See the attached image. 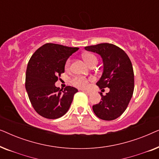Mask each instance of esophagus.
I'll use <instances>...</instances> for the list:
<instances>
[{"label": "esophagus", "instance_id": "esophagus-1", "mask_svg": "<svg viewBox=\"0 0 159 159\" xmlns=\"http://www.w3.org/2000/svg\"><path fill=\"white\" fill-rule=\"evenodd\" d=\"M82 90V91H83L84 93H88V95H90V93H91L90 91H88V90Z\"/></svg>", "mask_w": 159, "mask_h": 159}]
</instances>
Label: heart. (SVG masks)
<instances>
[{
	"label": "heart",
	"mask_w": 159,
	"mask_h": 159,
	"mask_svg": "<svg viewBox=\"0 0 159 159\" xmlns=\"http://www.w3.org/2000/svg\"><path fill=\"white\" fill-rule=\"evenodd\" d=\"M84 60L85 61L87 64L89 66H92L93 64H98V58L95 55L92 53H84L82 55ZM71 65V60L70 58L67 59V61L65 63V69L66 70H69L70 69ZM93 78H87L84 77H81V76H76L74 77L71 80V83L73 84L74 86L77 87L79 88H88L89 85V82H93Z\"/></svg>",
	"instance_id": "heart-1"
}]
</instances>
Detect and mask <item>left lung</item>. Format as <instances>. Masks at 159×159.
I'll list each match as a JSON object with an SVG mask.
<instances>
[{
    "instance_id": "8db88e82",
    "label": "left lung",
    "mask_w": 159,
    "mask_h": 159,
    "mask_svg": "<svg viewBox=\"0 0 159 159\" xmlns=\"http://www.w3.org/2000/svg\"><path fill=\"white\" fill-rule=\"evenodd\" d=\"M85 50L98 53L103 58V72L96 84L110 91L101 101L93 106L95 114L103 120H114L127 108L134 91V71L129 58L122 49L111 43L86 46ZM104 90V89H103Z\"/></svg>"
}]
</instances>
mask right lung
<instances>
[{"instance_id":"1","label":"right lung","mask_w":159,"mask_h":159,"mask_svg":"<svg viewBox=\"0 0 159 159\" xmlns=\"http://www.w3.org/2000/svg\"><path fill=\"white\" fill-rule=\"evenodd\" d=\"M78 48L46 43L37 50L28 62L25 88L32 107L39 115L55 119L68 111L77 89H62L55 82L64 72L65 63Z\"/></svg>"}]
</instances>
